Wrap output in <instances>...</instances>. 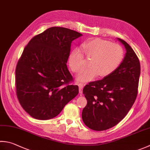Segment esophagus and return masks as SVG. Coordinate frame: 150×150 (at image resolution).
Segmentation results:
<instances>
[{"instance_id": "obj_1", "label": "esophagus", "mask_w": 150, "mask_h": 150, "mask_svg": "<svg viewBox=\"0 0 150 150\" xmlns=\"http://www.w3.org/2000/svg\"><path fill=\"white\" fill-rule=\"evenodd\" d=\"M83 87H84V84H82V83H79V93H83Z\"/></svg>"}]
</instances>
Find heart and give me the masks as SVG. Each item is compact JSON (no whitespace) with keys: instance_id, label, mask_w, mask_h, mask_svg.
Wrapping results in <instances>:
<instances>
[{"instance_id":"1","label":"heart","mask_w":150,"mask_h":150,"mask_svg":"<svg viewBox=\"0 0 150 150\" xmlns=\"http://www.w3.org/2000/svg\"><path fill=\"white\" fill-rule=\"evenodd\" d=\"M81 50L88 58H91L88 68L82 71L77 79L81 82L92 81L99 75L100 77L110 75L118 68L124 58V49L118 43L95 38L82 43ZM83 52L75 49L69 57V64L74 73L80 72L85 66Z\"/></svg>"}]
</instances>
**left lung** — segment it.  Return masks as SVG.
<instances>
[{
	"instance_id": "8db88e82",
	"label": "left lung",
	"mask_w": 150,
	"mask_h": 150,
	"mask_svg": "<svg viewBox=\"0 0 150 150\" xmlns=\"http://www.w3.org/2000/svg\"><path fill=\"white\" fill-rule=\"evenodd\" d=\"M118 40L126 49L122 62L112 74L90 82L83 88L87 105L82 112V118L92 130L104 131L118 124L127 115L137 96L139 60L127 42Z\"/></svg>"
}]
</instances>
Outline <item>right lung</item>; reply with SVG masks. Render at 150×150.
Returning <instances> with one entry per match:
<instances>
[{
    "label": "right lung",
    "mask_w": 150,
    "mask_h": 150,
    "mask_svg": "<svg viewBox=\"0 0 150 150\" xmlns=\"http://www.w3.org/2000/svg\"><path fill=\"white\" fill-rule=\"evenodd\" d=\"M83 34L53 26L32 38L16 69V93L21 105L32 118L46 120L58 116L77 96L79 86L66 63L72 41Z\"/></svg>",
    "instance_id": "1"
}]
</instances>
